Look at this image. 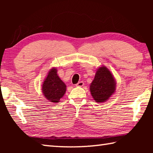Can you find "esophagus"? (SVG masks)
<instances>
[{"label":"esophagus","mask_w":153,"mask_h":153,"mask_svg":"<svg viewBox=\"0 0 153 153\" xmlns=\"http://www.w3.org/2000/svg\"><path fill=\"white\" fill-rule=\"evenodd\" d=\"M84 82H79L78 83H77V84L76 85V86H78V87H82V86H84Z\"/></svg>","instance_id":"esophagus-1"}]
</instances>
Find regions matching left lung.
Here are the masks:
<instances>
[{
  "label": "left lung",
  "instance_id": "8db88e82",
  "mask_svg": "<svg viewBox=\"0 0 153 153\" xmlns=\"http://www.w3.org/2000/svg\"><path fill=\"white\" fill-rule=\"evenodd\" d=\"M116 82L107 67L102 66L96 72L94 80L90 86L93 98L97 102L107 101L115 91Z\"/></svg>",
  "mask_w": 153,
  "mask_h": 153
}]
</instances>
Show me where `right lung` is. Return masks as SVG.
Here are the masks:
<instances>
[{
    "mask_svg": "<svg viewBox=\"0 0 153 153\" xmlns=\"http://www.w3.org/2000/svg\"><path fill=\"white\" fill-rule=\"evenodd\" d=\"M42 91L46 99L53 103L59 102L64 96L66 92V85L58 76L57 69L55 67L48 71L43 82Z\"/></svg>",
    "mask_w": 153,
    "mask_h": 153,
    "instance_id": "1",
    "label": "right lung"
}]
</instances>
